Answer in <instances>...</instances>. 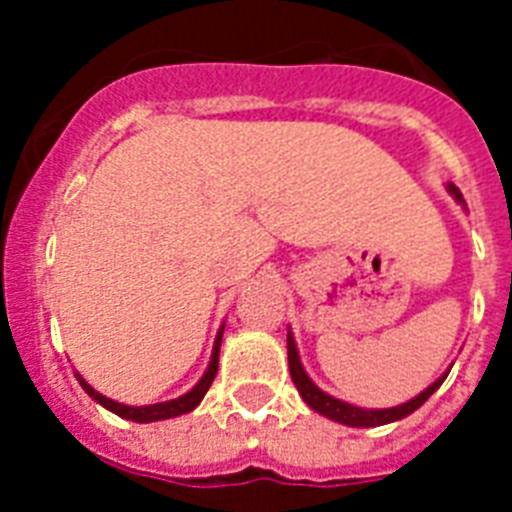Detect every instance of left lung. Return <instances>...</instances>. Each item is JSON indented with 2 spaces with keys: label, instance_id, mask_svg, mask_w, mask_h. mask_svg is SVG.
Returning a JSON list of instances; mask_svg holds the SVG:
<instances>
[{
  "label": "left lung",
  "instance_id": "8db88e82",
  "mask_svg": "<svg viewBox=\"0 0 512 512\" xmlns=\"http://www.w3.org/2000/svg\"><path fill=\"white\" fill-rule=\"evenodd\" d=\"M446 191L452 193L454 201L465 207V199H462V193L457 185H446ZM287 356H289V374H292V382H295V388L300 390V396L308 406H311L313 412L324 414L327 420H335L340 425H348V428H377V425H388V422H396V420H404L409 417L412 412H417L425 401H428L438 388H441V382L446 380L444 372L438 377L433 385L422 390L420 396L409 398L406 404H398V406H390V409H364V406H353L348 401H342V398L329 396L324 390L316 385V382L308 377V372L303 369V361H300V353H297V345H295V337H292V329L287 332Z\"/></svg>",
  "mask_w": 512,
  "mask_h": 512
}]
</instances>
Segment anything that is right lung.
Returning <instances> with one entry per match:
<instances>
[{
    "mask_svg": "<svg viewBox=\"0 0 512 512\" xmlns=\"http://www.w3.org/2000/svg\"><path fill=\"white\" fill-rule=\"evenodd\" d=\"M223 329L225 327H220V332H217V337H215V345H212V356H209L207 372L201 374V380L196 382V385H193L188 393H183L180 398H172V401H162V404H148V406H127V404H119V401H114V398L103 396V393H98V390L92 388L90 382L84 380L79 372H76V380H79V385H82L84 393H87L92 401H98L100 406H106L108 412L119 414V417H124V420L159 422V420H170V417H180V414L193 412V409L201 404V398L207 396L209 385H212V380H215L217 358H220V342H223Z\"/></svg>",
    "mask_w": 512,
    "mask_h": 512,
    "instance_id": "obj_1",
    "label": "right lung"
}]
</instances>
